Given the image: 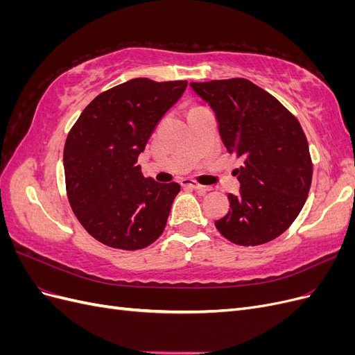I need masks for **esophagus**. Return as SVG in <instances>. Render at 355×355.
Segmentation results:
<instances>
[{
	"label": "esophagus",
	"instance_id": "34e87169",
	"mask_svg": "<svg viewBox=\"0 0 355 355\" xmlns=\"http://www.w3.org/2000/svg\"><path fill=\"white\" fill-rule=\"evenodd\" d=\"M180 185L182 187H189V188H192V189H196L197 192H200V194H206V192H209L211 188L210 187H202V185H198V184H194V182H191V180H182L180 182Z\"/></svg>",
	"mask_w": 355,
	"mask_h": 355
}]
</instances>
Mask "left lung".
Returning <instances> with one entry per match:
<instances>
[{
    "instance_id": "left-lung-1",
    "label": "left lung",
    "mask_w": 355,
    "mask_h": 355,
    "mask_svg": "<svg viewBox=\"0 0 355 355\" xmlns=\"http://www.w3.org/2000/svg\"><path fill=\"white\" fill-rule=\"evenodd\" d=\"M218 121L222 144L243 158L240 192L214 222L225 239L259 245L282 235L306 201L313 164L299 121L274 96L249 80L189 83Z\"/></svg>"
}]
</instances>
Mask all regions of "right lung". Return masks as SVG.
Wrapping results in <instances>:
<instances>
[{"mask_svg": "<svg viewBox=\"0 0 355 355\" xmlns=\"http://www.w3.org/2000/svg\"><path fill=\"white\" fill-rule=\"evenodd\" d=\"M187 81L135 78L85 106L63 149L67 192L75 216L93 239L121 250L153 244L164 231L180 187L145 178L137 157Z\"/></svg>", "mask_w": 355, "mask_h": 355, "instance_id": "obj_1", "label": "right lung"}]
</instances>
